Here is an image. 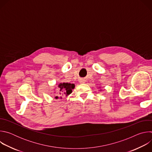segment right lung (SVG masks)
<instances>
[{"instance_id":"right-lung-1","label":"right lung","mask_w":152,"mask_h":152,"mask_svg":"<svg viewBox=\"0 0 152 152\" xmlns=\"http://www.w3.org/2000/svg\"><path fill=\"white\" fill-rule=\"evenodd\" d=\"M59 91L61 93H62L63 92L64 94H66V95H69L72 93V90L74 89L75 88V85L73 83H60L58 85ZM56 99H58V97L56 96Z\"/></svg>"}]
</instances>
